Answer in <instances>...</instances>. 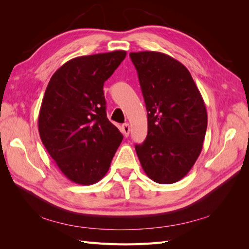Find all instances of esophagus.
<instances>
[{"label": "esophagus", "mask_w": 249, "mask_h": 249, "mask_svg": "<svg viewBox=\"0 0 249 249\" xmlns=\"http://www.w3.org/2000/svg\"><path fill=\"white\" fill-rule=\"evenodd\" d=\"M122 129H123V133H124V136L125 137L129 136V134H130V124H124L123 126H122Z\"/></svg>", "instance_id": "34e87169"}]
</instances>
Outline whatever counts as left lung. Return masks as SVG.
I'll use <instances>...</instances> for the list:
<instances>
[{
    "instance_id": "obj_1",
    "label": "left lung",
    "mask_w": 249,
    "mask_h": 249,
    "mask_svg": "<svg viewBox=\"0 0 249 249\" xmlns=\"http://www.w3.org/2000/svg\"><path fill=\"white\" fill-rule=\"evenodd\" d=\"M147 111V136L135 145L146 176L173 184L190 171L201 152L208 115L186 67L159 52L130 53Z\"/></svg>"
}]
</instances>
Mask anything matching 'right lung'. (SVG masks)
<instances>
[{
  "label": "right lung",
  "mask_w": 249,
  "mask_h": 249,
  "mask_svg": "<svg viewBox=\"0 0 249 249\" xmlns=\"http://www.w3.org/2000/svg\"><path fill=\"white\" fill-rule=\"evenodd\" d=\"M125 51L73 58L53 74L38 116L40 139L71 182L102 179L123 141L109 122L104 83L125 58Z\"/></svg>",
  "instance_id": "add662e5"
}]
</instances>
